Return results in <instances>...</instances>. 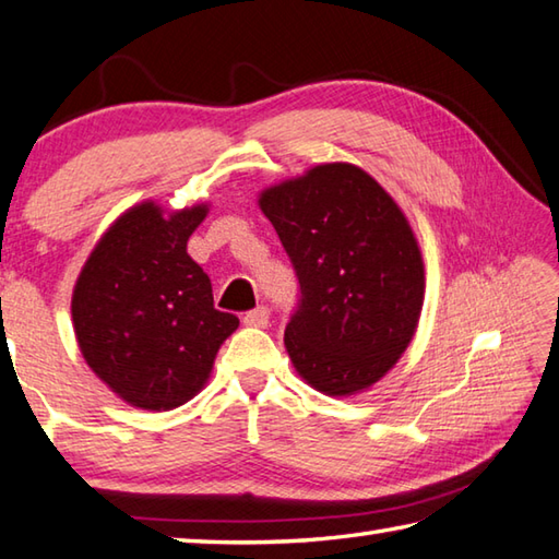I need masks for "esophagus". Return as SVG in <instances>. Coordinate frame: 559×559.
I'll list each match as a JSON object with an SVG mask.
<instances>
[{
    "instance_id": "obj_1",
    "label": "esophagus",
    "mask_w": 559,
    "mask_h": 559,
    "mask_svg": "<svg viewBox=\"0 0 559 559\" xmlns=\"http://www.w3.org/2000/svg\"><path fill=\"white\" fill-rule=\"evenodd\" d=\"M243 323L250 325V329H265V325L270 323V311H267V307H258V309L248 311V313L243 316Z\"/></svg>"
}]
</instances>
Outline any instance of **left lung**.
<instances>
[{
    "mask_svg": "<svg viewBox=\"0 0 559 559\" xmlns=\"http://www.w3.org/2000/svg\"><path fill=\"white\" fill-rule=\"evenodd\" d=\"M258 204L301 287L284 331L292 365L329 396L372 386L408 347L424 309V258L404 212L350 163L316 165L267 187Z\"/></svg>",
    "mask_w": 559,
    "mask_h": 559,
    "instance_id": "left-lung-1",
    "label": "left lung"
}]
</instances>
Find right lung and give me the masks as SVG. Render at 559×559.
Here are the masks:
<instances>
[{
  "label": "right lung",
  "mask_w": 559,
  "mask_h": 559,
  "mask_svg": "<svg viewBox=\"0 0 559 559\" xmlns=\"http://www.w3.org/2000/svg\"><path fill=\"white\" fill-rule=\"evenodd\" d=\"M206 204L165 214L131 206L90 252L72 292L82 357L126 404L170 411L206 384L216 353L238 329L214 309L212 280L187 255Z\"/></svg>",
  "instance_id": "1"
}]
</instances>
